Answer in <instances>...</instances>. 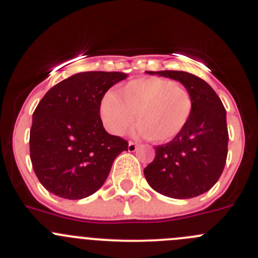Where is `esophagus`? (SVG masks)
<instances>
[{
    "label": "esophagus",
    "instance_id": "1",
    "mask_svg": "<svg viewBox=\"0 0 258 258\" xmlns=\"http://www.w3.org/2000/svg\"><path fill=\"white\" fill-rule=\"evenodd\" d=\"M137 147H139V145H137L136 142L130 141L128 142V147H127V149H128V152H135L137 150Z\"/></svg>",
    "mask_w": 258,
    "mask_h": 258
}]
</instances>
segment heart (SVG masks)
<instances>
[{
  "mask_svg": "<svg viewBox=\"0 0 258 258\" xmlns=\"http://www.w3.org/2000/svg\"><path fill=\"white\" fill-rule=\"evenodd\" d=\"M192 97L184 87L156 77L128 82L116 93H107L99 104L104 127L121 136L136 119V132L156 144L174 140L192 113Z\"/></svg>",
  "mask_w": 258,
  "mask_h": 258,
  "instance_id": "heart-1",
  "label": "heart"
}]
</instances>
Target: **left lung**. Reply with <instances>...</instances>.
Returning <instances> with one entry per match:
<instances>
[{"instance_id":"left-lung-1","label":"left lung","mask_w":258,"mask_h":258,"mask_svg":"<svg viewBox=\"0 0 258 258\" xmlns=\"http://www.w3.org/2000/svg\"><path fill=\"white\" fill-rule=\"evenodd\" d=\"M180 82L192 97L186 127L166 145L155 147V159L144 169L150 186L165 197L189 199L208 191L227 160L226 109L211 86L186 72H147Z\"/></svg>"}]
</instances>
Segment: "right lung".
Instances as JSON below:
<instances>
[{
    "mask_svg": "<svg viewBox=\"0 0 258 258\" xmlns=\"http://www.w3.org/2000/svg\"><path fill=\"white\" fill-rule=\"evenodd\" d=\"M127 78L83 72L47 91L32 114L30 159L42 186L64 199H83L106 181L126 140L109 135L99 114L106 92Z\"/></svg>",
    "mask_w": 258,
    "mask_h": 258,
    "instance_id": "obj_1",
    "label": "right lung"
}]
</instances>
